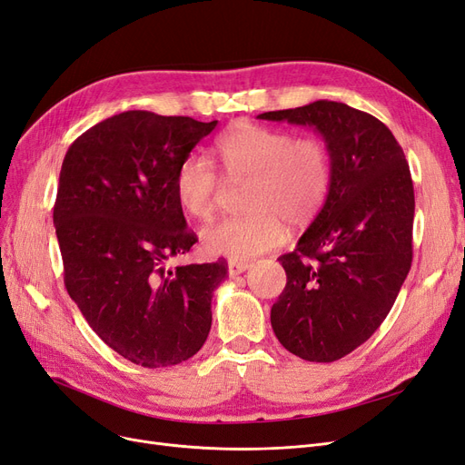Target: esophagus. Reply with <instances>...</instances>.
Returning <instances> with one entry per match:
<instances>
[{"label": "esophagus", "instance_id": "esophagus-1", "mask_svg": "<svg viewBox=\"0 0 465 465\" xmlns=\"http://www.w3.org/2000/svg\"><path fill=\"white\" fill-rule=\"evenodd\" d=\"M248 267H250V265H248V262H236V260H231V262H229V275H231V277H234V275L244 273V271H246Z\"/></svg>", "mask_w": 465, "mask_h": 465}]
</instances>
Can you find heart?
Returning a JSON list of instances; mask_svg holds the SVG:
<instances>
[{"label":"heart","instance_id":"obj_1","mask_svg":"<svg viewBox=\"0 0 465 465\" xmlns=\"http://www.w3.org/2000/svg\"><path fill=\"white\" fill-rule=\"evenodd\" d=\"M223 174L232 184L246 183V213L202 229L205 252L231 260H250L275 248L284 223L306 227L329 198L332 165L327 143L317 136H298L255 123H236L215 143ZM223 177L200 153H188L174 174V194L183 212L207 221L223 192Z\"/></svg>","mask_w":465,"mask_h":465}]
</instances>
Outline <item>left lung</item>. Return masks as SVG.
I'll return each mask as SVG.
<instances>
[{"label":"left lung","mask_w":465,"mask_h":465,"mask_svg":"<svg viewBox=\"0 0 465 465\" xmlns=\"http://www.w3.org/2000/svg\"><path fill=\"white\" fill-rule=\"evenodd\" d=\"M258 117L313 126L329 148V198L296 250L279 258L286 286L271 308V327L302 360H341L385 322L411 267L408 162L387 124L341 102Z\"/></svg>","instance_id":"obj_1"}]
</instances>
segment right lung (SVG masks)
<instances>
[{
    "label": "right lung",
    "instance_id": "right-lung-1",
    "mask_svg": "<svg viewBox=\"0 0 465 465\" xmlns=\"http://www.w3.org/2000/svg\"><path fill=\"white\" fill-rule=\"evenodd\" d=\"M215 126L124 111L80 134L61 165L54 225L67 292L109 348L148 370L203 346L227 277L225 260L167 267L198 242L174 174Z\"/></svg>",
    "mask_w": 465,
    "mask_h": 465
}]
</instances>
